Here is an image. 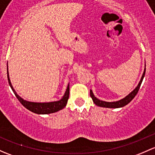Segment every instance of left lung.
<instances>
[{"mask_svg": "<svg viewBox=\"0 0 155 155\" xmlns=\"http://www.w3.org/2000/svg\"><path fill=\"white\" fill-rule=\"evenodd\" d=\"M145 74H146V68H145L144 72H143V76H142L141 80H140V83L137 85V87L130 92L129 95H127L125 98H124L123 99H121L118 101H113V102H107V101H101V100L98 99L96 97H95L94 94L92 93V91L90 90V96L92 98V101L94 103L97 105V106L102 107H108V108H119V107H122L125 106L127 104L130 103V101L133 100V98L136 96V95L138 92L139 89H140V86H141L142 82H143V78H144Z\"/></svg>", "mask_w": 155, "mask_h": 155, "instance_id": "obj_1", "label": "left lung"}]
</instances>
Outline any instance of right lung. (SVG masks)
<instances>
[{
	"mask_svg": "<svg viewBox=\"0 0 155 155\" xmlns=\"http://www.w3.org/2000/svg\"><path fill=\"white\" fill-rule=\"evenodd\" d=\"M7 78L8 82H9V86H10L11 89L13 91L14 94L15 95L16 98L20 101V103L23 105L25 107L29 110L31 112H33L37 114H50V113H53L57 111L63 109L66 106V104L68 102V97H69V84H68V87L65 92L63 98L57 101L53 102H47V103H37V102H30L24 100L23 98H21L18 95H17L15 92V89L12 87V84H11L10 80H9V73H8V66H7Z\"/></svg>",
	"mask_w": 155,
	"mask_h": 155,
	"instance_id": "add662e5",
	"label": "right lung"
}]
</instances>
